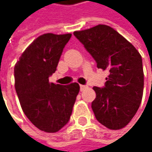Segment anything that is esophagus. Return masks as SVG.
I'll return each mask as SVG.
<instances>
[{"label": "esophagus", "mask_w": 152, "mask_h": 152, "mask_svg": "<svg viewBox=\"0 0 152 152\" xmlns=\"http://www.w3.org/2000/svg\"><path fill=\"white\" fill-rule=\"evenodd\" d=\"M87 88H88V85H85V84H81V85H80V91H84V90L87 89Z\"/></svg>", "instance_id": "1"}]
</instances>
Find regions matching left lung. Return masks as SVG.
Returning <instances> with one entry per match:
<instances>
[{
    "mask_svg": "<svg viewBox=\"0 0 152 152\" xmlns=\"http://www.w3.org/2000/svg\"><path fill=\"white\" fill-rule=\"evenodd\" d=\"M74 35L92 56L98 69H107L105 86H94L91 108L96 119L110 129L124 128L137 113L143 91L142 61L135 46L115 30L99 24Z\"/></svg>",
    "mask_w": 152,
    "mask_h": 152,
    "instance_id": "8db88e82",
    "label": "left lung"
}]
</instances>
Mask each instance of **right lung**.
<instances>
[{"label":"right lung","instance_id":"obj_1","mask_svg":"<svg viewBox=\"0 0 152 152\" xmlns=\"http://www.w3.org/2000/svg\"><path fill=\"white\" fill-rule=\"evenodd\" d=\"M71 34L46 33L36 39L14 69L15 87L22 109L39 129L54 133L69 121L80 86L49 83Z\"/></svg>","mask_w":152,"mask_h":152}]
</instances>
